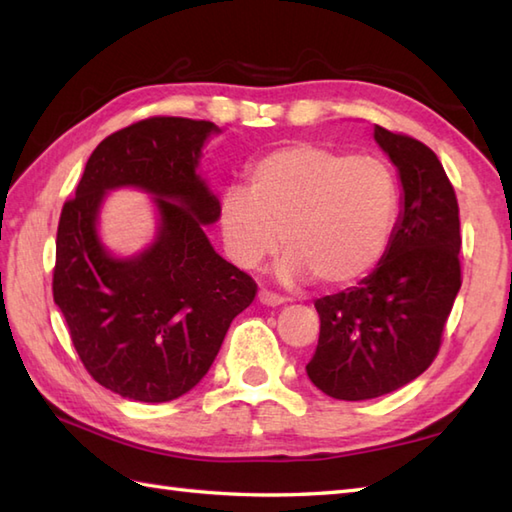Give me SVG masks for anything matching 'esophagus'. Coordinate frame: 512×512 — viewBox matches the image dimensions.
Returning a JSON list of instances; mask_svg holds the SVG:
<instances>
[{
	"label": "esophagus",
	"mask_w": 512,
	"mask_h": 512,
	"mask_svg": "<svg viewBox=\"0 0 512 512\" xmlns=\"http://www.w3.org/2000/svg\"><path fill=\"white\" fill-rule=\"evenodd\" d=\"M259 301L264 303V306H281V303L286 301V297H281V295H277V292H273V290H268V288H262L259 290Z\"/></svg>",
	"instance_id": "34e87169"
}]
</instances>
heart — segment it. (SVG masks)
I'll return each mask as SVG.
<instances>
[{
	"label": "heart",
	"mask_w": 512,
	"mask_h": 512,
	"mask_svg": "<svg viewBox=\"0 0 512 512\" xmlns=\"http://www.w3.org/2000/svg\"><path fill=\"white\" fill-rule=\"evenodd\" d=\"M398 215V187L387 165L321 143H290L248 169V189L222 193L228 253L255 268L284 246L286 279L312 277L343 288L378 266Z\"/></svg>",
	"instance_id": "obj_1"
}]
</instances>
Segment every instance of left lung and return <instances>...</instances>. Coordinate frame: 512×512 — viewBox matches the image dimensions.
<instances>
[{
    "label": "left lung",
    "instance_id": "8db88e82",
    "mask_svg": "<svg viewBox=\"0 0 512 512\" xmlns=\"http://www.w3.org/2000/svg\"><path fill=\"white\" fill-rule=\"evenodd\" d=\"M400 171L405 204L378 268L361 284L314 301L321 330L306 372L336 400L385 396L418 378L440 352L462 286L460 206L433 151L374 129Z\"/></svg>",
    "mask_w": 512,
    "mask_h": 512
}]
</instances>
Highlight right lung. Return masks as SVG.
Returning <instances> with one entry per match:
<instances>
[{
	"label": "right lung",
	"mask_w": 512,
	"mask_h": 512,
	"mask_svg": "<svg viewBox=\"0 0 512 512\" xmlns=\"http://www.w3.org/2000/svg\"><path fill=\"white\" fill-rule=\"evenodd\" d=\"M217 127L151 116L107 136L92 151L57 231L52 297L88 374L114 394L169 402L209 372L231 321L257 295L244 270L215 253L202 224L220 202L198 167ZM140 186L159 195V239L136 260H114L95 237L102 195Z\"/></svg>",
	"instance_id": "1"
}]
</instances>
